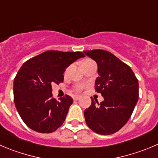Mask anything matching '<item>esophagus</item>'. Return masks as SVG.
<instances>
[{
  "instance_id": "1",
  "label": "esophagus",
  "mask_w": 158,
  "mask_h": 158,
  "mask_svg": "<svg viewBox=\"0 0 158 158\" xmlns=\"http://www.w3.org/2000/svg\"><path fill=\"white\" fill-rule=\"evenodd\" d=\"M73 98L74 101H77L81 98V96L80 95H73Z\"/></svg>"
}]
</instances>
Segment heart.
<instances>
[{"mask_svg": "<svg viewBox=\"0 0 158 158\" xmlns=\"http://www.w3.org/2000/svg\"><path fill=\"white\" fill-rule=\"evenodd\" d=\"M91 60H90V59H86V60H84L83 62H82V64H85V63L89 62V61H91ZM83 88H84V85H77L76 86H75L74 89L76 90L77 91H81L82 89H83Z\"/></svg>", "mask_w": 158, "mask_h": 158, "instance_id": "1", "label": "heart"}]
</instances>
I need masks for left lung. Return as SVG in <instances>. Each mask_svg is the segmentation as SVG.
I'll return each mask as SVG.
<instances>
[{"label": "left lung", "instance_id": "left-lung-1", "mask_svg": "<svg viewBox=\"0 0 158 158\" xmlns=\"http://www.w3.org/2000/svg\"><path fill=\"white\" fill-rule=\"evenodd\" d=\"M98 64L95 91L103 102L91 105L84 112L91 130L101 135L113 134L125 125L139 98V84L132 69L110 52L102 49L84 51Z\"/></svg>", "mask_w": 158, "mask_h": 158}]
</instances>
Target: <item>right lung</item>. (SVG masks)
<instances>
[{
    "label": "right lung",
    "mask_w": 158,
    "mask_h": 158,
    "mask_svg": "<svg viewBox=\"0 0 158 158\" xmlns=\"http://www.w3.org/2000/svg\"><path fill=\"white\" fill-rule=\"evenodd\" d=\"M81 57V52L49 50L24 63L15 77L14 101L27 127L49 133L62 126L73 98L66 94L56 101L51 85L64 81L66 68Z\"/></svg>",
    "instance_id": "right-lung-1"
}]
</instances>
